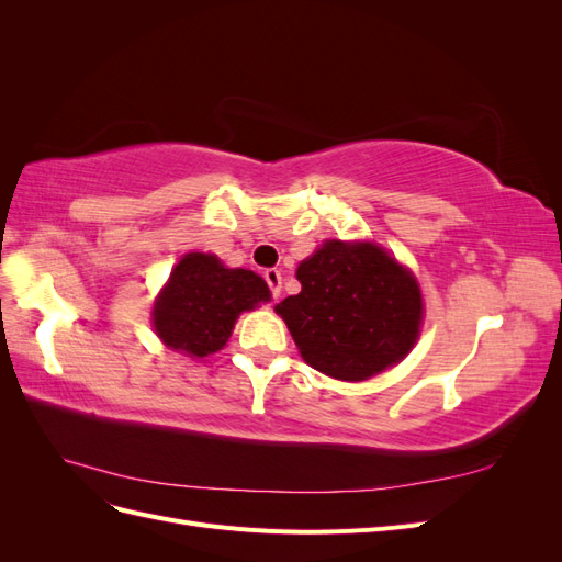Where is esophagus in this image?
I'll return each instance as SVG.
<instances>
[{
	"label": "esophagus",
	"mask_w": 562,
	"mask_h": 562,
	"mask_svg": "<svg viewBox=\"0 0 562 562\" xmlns=\"http://www.w3.org/2000/svg\"><path fill=\"white\" fill-rule=\"evenodd\" d=\"M262 277H265V281L269 285L271 297L279 300V295H281V271L279 269H265Z\"/></svg>",
	"instance_id": "34e87169"
}]
</instances>
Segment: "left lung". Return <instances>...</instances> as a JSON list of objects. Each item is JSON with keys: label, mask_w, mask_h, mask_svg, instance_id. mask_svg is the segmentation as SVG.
<instances>
[{"label": "left lung", "mask_w": 562, "mask_h": 562, "mask_svg": "<svg viewBox=\"0 0 562 562\" xmlns=\"http://www.w3.org/2000/svg\"><path fill=\"white\" fill-rule=\"evenodd\" d=\"M302 291L277 304L314 370L361 382L398 363L422 323L419 285L375 244L328 241L297 267Z\"/></svg>", "instance_id": "1"}]
</instances>
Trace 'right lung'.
Returning <instances> with one entry per match:
<instances>
[{
	"label": "right lung",
	"mask_w": 562,
	"mask_h": 562,
	"mask_svg": "<svg viewBox=\"0 0 562 562\" xmlns=\"http://www.w3.org/2000/svg\"><path fill=\"white\" fill-rule=\"evenodd\" d=\"M267 300L269 288L258 274L227 269L215 255L190 252L176 265L151 316L168 347L203 359L225 347L241 312Z\"/></svg>",
	"instance_id": "right-lung-1"
}]
</instances>
